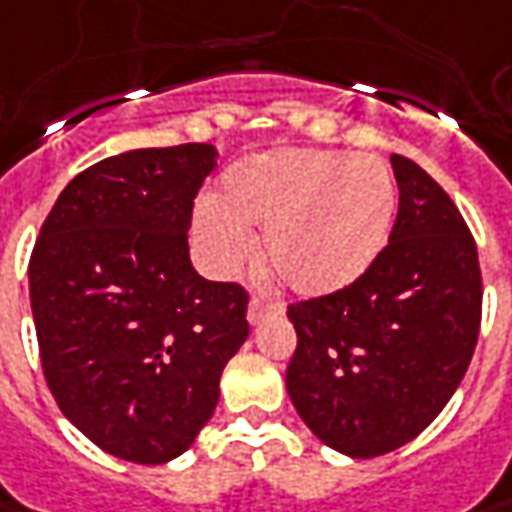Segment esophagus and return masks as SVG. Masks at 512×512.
I'll list each match as a JSON object with an SVG mask.
<instances>
[{
	"mask_svg": "<svg viewBox=\"0 0 512 512\" xmlns=\"http://www.w3.org/2000/svg\"><path fill=\"white\" fill-rule=\"evenodd\" d=\"M280 306H274V303H263L260 297H252L249 300V311H246V320L252 323V326H260L269 314H280Z\"/></svg>",
	"mask_w": 512,
	"mask_h": 512,
	"instance_id": "obj_1",
	"label": "esophagus"
}]
</instances>
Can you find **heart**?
<instances>
[{"label": "heart", "mask_w": 512, "mask_h": 512, "mask_svg": "<svg viewBox=\"0 0 512 512\" xmlns=\"http://www.w3.org/2000/svg\"><path fill=\"white\" fill-rule=\"evenodd\" d=\"M397 212V186L368 155L277 150L232 167L195 215L218 274L238 272L263 232V257L300 297H328L374 266Z\"/></svg>", "instance_id": "obj_1"}]
</instances>
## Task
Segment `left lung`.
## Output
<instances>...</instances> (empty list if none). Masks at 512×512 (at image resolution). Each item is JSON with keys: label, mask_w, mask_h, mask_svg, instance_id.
<instances>
[{"label": "left lung", "mask_w": 512, "mask_h": 512, "mask_svg": "<svg viewBox=\"0 0 512 512\" xmlns=\"http://www.w3.org/2000/svg\"><path fill=\"white\" fill-rule=\"evenodd\" d=\"M391 167L399 215L374 266L289 309L286 391L309 431L351 459L402 448L442 414L482 323L479 255L456 203L411 158Z\"/></svg>", "instance_id": "left-lung-1"}]
</instances>
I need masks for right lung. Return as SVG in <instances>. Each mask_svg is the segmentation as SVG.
I'll return each instance as SVG.
<instances>
[{"instance_id":"obj_1","label":"right lung","mask_w":512,"mask_h":512,"mask_svg":"<svg viewBox=\"0 0 512 512\" xmlns=\"http://www.w3.org/2000/svg\"><path fill=\"white\" fill-rule=\"evenodd\" d=\"M215 147L130 150L76 175L30 257L50 394L93 445L135 465L181 456L249 337V297L192 269V201Z\"/></svg>"}]
</instances>
